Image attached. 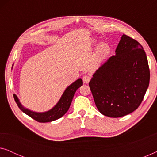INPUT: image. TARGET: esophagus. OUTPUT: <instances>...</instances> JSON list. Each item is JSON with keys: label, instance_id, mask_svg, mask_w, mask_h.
Returning <instances> with one entry per match:
<instances>
[{"label": "esophagus", "instance_id": "34e87169", "mask_svg": "<svg viewBox=\"0 0 157 157\" xmlns=\"http://www.w3.org/2000/svg\"><path fill=\"white\" fill-rule=\"evenodd\" d=\"M90 79H91V77L88 75H85L83 77V81L84 83H88L90 81Z\"/></svg>", "mask_w": 157, "mask_h": 157}]
</instances>
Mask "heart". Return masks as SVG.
I'll use <instances>...</instances> for the list:
<instances>
[{"mask_svg": "<svg viewBox=\"0 0 157 157\" xmlns=\"http://www.w3.org/2000/svg\"><path fill=\"white\" fill-rule=\"evenodd\" d=\"M91 44L96 45L97 44V40L95 39L91 40ZM109 53H110V46L106 42H101L98 45L96 51V59L98 61H102L106 59Z\"/></svg>", "mask_w": 157, "mask_h": 157, "instance_id": "1", "label": "heart"}]
</instances>
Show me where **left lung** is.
Instances as JSON below:
<instances>
[{
  "instance_id": "8db88e82",
  "label": "left lung",
  "mask_w": 157,
  "mask_h": 157,
  "mask_svg": "<svg viewBox=\"0 0 157 157\" xmlns=\"http://www.w3.org/2000/svg\"><path fill=\"white\" fill-rule=\"evenodd\" d=\"M115 53L96 71L89 82L98 110L111 118L136 110L150 79L147 55L138 41L123 34Z\"/></svg>"
}]
</instances>
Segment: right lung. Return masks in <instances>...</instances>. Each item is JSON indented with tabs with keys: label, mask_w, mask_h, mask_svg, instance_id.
I'll list each match as a JSON object with an SVG mask.
<instances>
[{
	"label": "right lung",
	"mask_w": 157,
	"mask_h": 157,
	"mask_svg": "<svg viewBox=\"0 0 157 157\" xmlns=\"http://www.w3.org/2000/svg\"><path fill=\"white\" fill-rule=\"evenodd\" d=\"M82 85V79H77L76 81H74V83H72L71 84L66 88L63 94H62L61 98L57 102V104L50 110L44 111V112H36V111L29 110V109L25 108L21 104L18 96L16 94H13V97L15 101L16 102L19 109L23 113L31 117L32 119L36 120V121L41 122V123H46V122H51L59 119L67 112L72 102L74 94L76 93V90Z\"/></svg>",
	"instance_id": "add662e5"
}]
</instances>
